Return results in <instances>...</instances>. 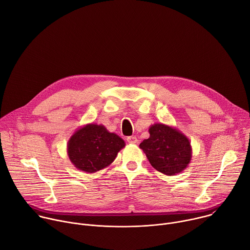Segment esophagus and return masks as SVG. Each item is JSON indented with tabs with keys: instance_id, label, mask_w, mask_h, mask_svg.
Returning a JSON list of instances; mask_svg holds the SVG:
<instances>
[{
	"instance_id": "1",
	"label": "esophagus",
	"mask_w": 250,
	"mask_h": 250,
	"mask_svg": "<svg viewBox=\"0 0 250 250\" xmlns=\"http://www.w3.org/2000/svg\"><path fill=\"white\" fill-rule=\"evenodd\" d=\"M126 140H127L128 144H130V145H136L138 142V139L135 136H128L126 138Z\"/></svg>"
}]
</instances>
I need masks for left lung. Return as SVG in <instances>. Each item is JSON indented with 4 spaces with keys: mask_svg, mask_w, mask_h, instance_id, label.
I'll list each match as a JSON object with an SVG mask.
<instances>
[{
    "mask_svg": "<svg viewBox=\"0 0 250 250\" xmlns=\"http://www.w3.org/2000/svg\"><path fill=\"white\" fill-rule=\"evenodd\" d=\"M148 131L149 137L139 147L154 169L173 176L187 168L192 159V146L183 132L164 124H154Z\"/></svg>",
    "mask_w": 250,
    "mask_h": 250,
    "instance_id": "obj_1",
    "label": "left lung"
}]
</instances>
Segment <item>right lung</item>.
<instances>
[{"label":"right lung","mask_w":250,"mask_h":250,"mask_svg":"<svg viewBox=\"0 0 250 250\" xmlns=\"http://www.w3.org/2000/svg\"><path fill=\"white\" fill-rule=\"evenodd\" d=\"M125 146L124 139L110 132L103 125L88 124L71 135L67 154L77 169L95 173L112 164Z\"/></svg>","instance_id":"obj_1"}]
</instances>
